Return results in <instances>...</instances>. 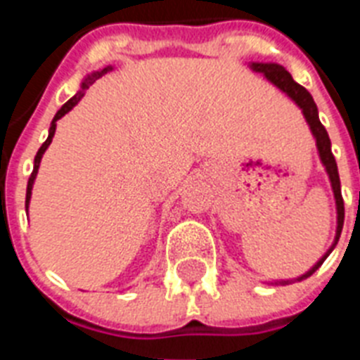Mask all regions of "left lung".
Returning <instances> with one entry per match:
<instances>
[{
  "mask_svg": "<svg viewBox=\"0 0 360 360\" xmlns=\"http://www.w3.org/2000/svg\"><path fill=\"white\" fill-rule=\"evenodd\" d=\"M252 69L257 70V72H263L265 78L269 82H273L274 86L282 89V91L288 95L290 98L295 101V104L299 108L302 110V114L307 117L308 124H310V130H312L314 138H316V143H318V151H319V158H321V162H323L325 169H327V174H329V179H330V185H333V192H335V200H336V211H338V226H336V237H335V245L330 246L329 252L325 254L321 259H319L316 265H314L307 274H302L297 278V282H301V280L308 278L310 274H314L321 267V263L327 259L333 248L336 246L338 239H340V233H342V226H344V198H342V191H340V177H338V166H336V160L333 157V151H330V140H329V134H327V130L325 127L321 124L319 121V115H318V106L314 103L312 95L301 86V84H297L291 75L284 67H280L276 63H252ZM278 284V282H276ZM280 284H290V280H282Z\"/></svg>",
  "mask_w": 360,
  "mask_h": 360,
  "instance_id": "1",
  "label": "left lung"
}]
</instances>
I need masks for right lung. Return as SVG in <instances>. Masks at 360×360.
I'll use <instances>...</instances> for the list:
<instances>
[{"label":"right lung","instance_id":"right-lung-1","mask_svg":"<svg viewBox=\"0 0 360 360\" xmlns=\"http://www.w3.org/2000/svg\"><path fill=\"white\" fill-rule=\"evenodd\" d=\"M110 69H112V67H106V69L97 70V72H93V75L87 76L86 80H84V84H82V91H78V93H76V95H75V97L69 98V101H67V103H65L63 106H61V110H59L58 114H56V117H53L52 124H50V134H48L46 141H44V143H42L41 149H39V151H37V155H35V164H33V172H31V175H30V181H27V192H25V211H27V205H30L31 188H33V181H35L37 172H39V164H41V158H42V155H44V151H46V149H48V146H50V143H52L53 132H56V121L61 120V117H63V115L67 114V112H70V110L75 108L76 104H78V101H80V98L84 97V91H86L87 87L91 86V84H93V82H95V80H98V78H101V76L106 75V72H108Z\"/></svg>","mask_w":360,"mask_h":360}]
</instances>
